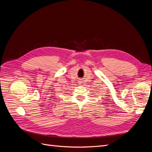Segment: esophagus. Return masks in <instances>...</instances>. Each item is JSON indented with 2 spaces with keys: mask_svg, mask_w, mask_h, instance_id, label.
Instances as JSON below:
<instances>
[{
  "mask_svg": "<svg viewBox=\"0 0 152 152\" xmlns=\"http://www.w3.org/2000/svg\"><path fill=\"white\" fill-rule=\"evenodd\" d=\"M82 81L81 80V79H80V80H79V84H81L82 83Z\"/></svg>",
  "mask_w": 152,
  "mask_h": 152,
  "instance_id": "34e87169",
  "label": "esophagus"
}]
</instances>
